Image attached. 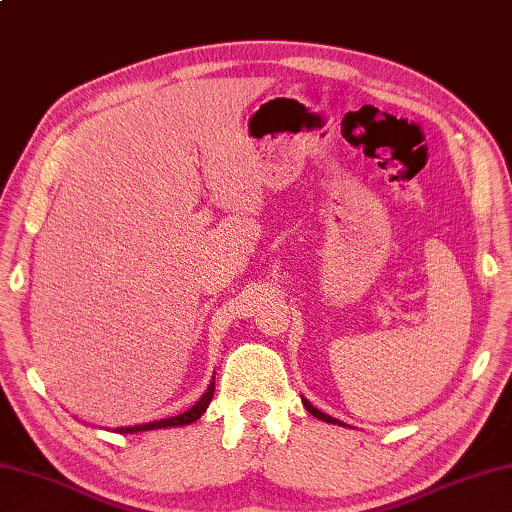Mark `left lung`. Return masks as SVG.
Wrapping results in <instances>:
<instances>
[{
    "instance_id": "1",
    "label": "left lung",
    "mask_w": 512,
    "mask_h": 512,
    "mask_svg": "<svg viewBox=\"0 0 512 512\" xmlns=\"http://www.w3.org/2000/svg\"><path fill=\"white\" fill-rule=\"evenodd\" d=\"M302 402H304V406H306V410H308L310 415H315V417H319V419H323V421H328V423H341L339 419H334V417H330V415H326V413H321V410H317L315 406H310L306 400H302ZM341 426H343V423H341Z\"/></svg>"
}]
</instances>
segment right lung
<instances>
[{
    "mask_svg": "<svg viewBox=\"0 0 512 512\" xmlns=\"http://www.w3.org/2000/svg\"><path fill=\"white\" fill-rule=\"evenodd\" d=\"M215 393V382H210L208 391L199 397V402L186 410V413L178 415V417H169V419H160V421H152V423H143V426H132V428H117L119 434H132V432H145V430H158V428H173V426H189V423L197 421L202 417L204 410L208 408L210 400H213Z\"/></svg>",
    "mask_w": 512,
    "mask_h": 512,
    "instance_id": "add662e5",
    "label": "right lung"
}]
</instances>
